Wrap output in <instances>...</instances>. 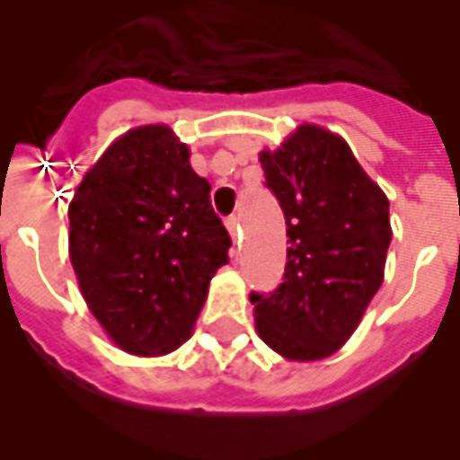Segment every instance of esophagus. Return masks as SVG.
I'll use <instances>...</instances> for the list:
<instances>
[{
	"mask_svg": "<svg viewBox=\"0 0 460 460\" xmlns=\"http://www.w3.org/2000/svg\"><path fill=\"white\" fill-rule=\"evenodd\" d=\"M226 229H229L231 238L236 241V238H238V231H241V224H238V217H236V215L226 217Z\"/></svg>",
	"mask_w": 460,
	"mask_h": 460,
	"instance_id": "1",
	"label": "esophagus"
}]
</instances>
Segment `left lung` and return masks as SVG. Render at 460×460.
<instances>
[{
  "label": "left lung",
  "mask_w": 460,
  "mask_h": 460,
  "mask_svg": "<svg viewBox=\"0 0 460 460\" xmlns=\"http://www.w3.org/2000/svg\"><path fill=\"white\" fill-rule=\"evenodd\" d=\"M265 186L287 219V270L252 291L260 339L291 360L327 358L356 332L385 277L389 200L346 140L305 124L260 155Z\"/></svg>",
  "instance_id": "left-lung-1"
}]
</instances>
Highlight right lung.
Returning <instances> with one entry per match:
<instances>
[{"instance_id":"1","label":"right lung","mask_w":460,"mask_h":460,"mask_svg":"<svg viewBox=\"0 0 460 460\" xmlns=\"http://www.w3.org/2000/svg\"><path fill=\"white\" fill-rule=\"evenodd\" d=\"M68 224L81 294L114 343L136 356L179 349L231 248L188 147L166 126L121 136L85 173Z\"/></svg>"}]
</instances>
